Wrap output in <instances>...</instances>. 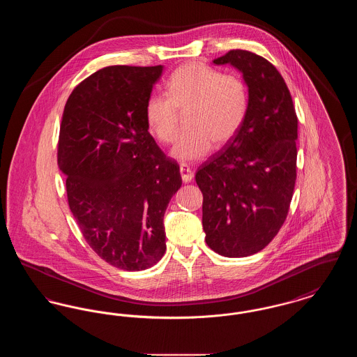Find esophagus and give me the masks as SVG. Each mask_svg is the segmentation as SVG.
I'll return each mask as SVG.
<instances>
[{"instance_id":"34e87169","label":"esophagus","mask_w":357,"mask_h":357,"mask_svg":"<svg viewBox=\"0 0 357 357\" xmlns=\"http://www.w3.org/2000/svg\"><path fill=\"white\" fill-rule=\"evenodd\" d=\"M179 171H181V176H182V181H183V182L188 183V182H191V181H192V178H194V172L191 171V169H190L187 165H182Z\"/></svg>"}]
</instances>
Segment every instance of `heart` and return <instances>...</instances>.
<instances>
[{
  "instance_id": "obj_1",
  "label": "heart",
  "mask_w": 357,
  "mask_h": 357,
  "mask_svg": "<svg viewBox=\"0 0 357 357\" xmlns=\"http://www.w3.org/2000/svg\"><path fill=\"white\" fill-rule=\"evenodd\" d=\"M248 107V85L239 75L192 61L174 70L166 83V95L147 99L144 115L150 132L170 144L179 132L178 111H187L188 130L171 153L187 163L204 159L214 143L223 146L237 135Z\"/></svg>"
}]
</instances>
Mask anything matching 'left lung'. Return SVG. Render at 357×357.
Returning a JSON list of instances; mask_svg holds the SVG:
<instances>
[{
    "label": "left lung",
    "mask_w": 357,
    "mask_h": 357,
    "mask_svg": "<svg viewBox=\"0 0 357 357\" xmlns=\"http://www.w3.org/2000/svg\"><path fill=\"white\" fill-rule=\"evenodd\" d=\"M231 64L249 88L241 130L195 174L204 194L206 243L239 258L261 252L287 220L296 183L297 115L281 73L262 56L229 51L213 61Z\"/></svg>",
    "instance_id": "obj_1"
}]
</instances>
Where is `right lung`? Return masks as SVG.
Here are the masks:
<instances>
[{
	"mask_svg": "<svg viewBox=\"0 0 357 357\" xmlns=\"http://www.w3.org/2000/svg\"><path fill=\"white\" fill-rule=\"evenodd\" d=\"M163 67L111 66L75 86L60 126L57 163L91 249L128 272L166 252L163 217L182 186L179 166L149 132L144 107Z\"/></svg>",
	"mask_w": 357,
	"mask_h": 357,
	"instance_id": "add662e5",
	"label": "right lung"
}]
</instances>
